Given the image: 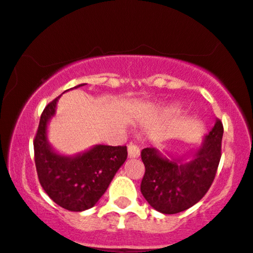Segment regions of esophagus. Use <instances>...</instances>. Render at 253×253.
Wrapping results in <instances>:
<instances>
[{
	"label": "esophagus",
	"mask_w": 253,
	"mask_h": 253,
	"mask_svg": "<svg viewBox=\"0 0 253 253\" xmlns=\"http://www.w3.org/2000/svg\"><path fill=\"white\" fill-rule=\"evenodd\" d=\"M139 146L136 145V144L131 143L127 145V155H129L130 158H137L139 156Z\"/></svg>",
	"instance_id": "34e87169"
}]
</instances>
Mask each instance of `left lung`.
<instances>
[{
	"instance_id": "obj_1",
	"label": "left lung",
	"mask_w": 253,
	"mask_h": 253,
	"mask_svg": "<svg viewBox=\"0 0 253 253\" xmlns=\"http://www.w3.org/2000/svg\"><path fill=\"white\" fill-rule=\"evenodd\" d=\"M222 137L223 124L217 120L189 163L170 162L152 147L143 149L140 157L145 173L140 192L150 206L163 214H176L198 203L215 179Z\"/></svg>"
}]
</instances>
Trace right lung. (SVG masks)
Instances as JSON below:
<instances>
[{"label": "right lung", "instance_id": "obj_1", "mask_svg": "<svg viewBox=\"0 0 253 253\" xmlns=\"http://www.w3.org/2000/svg\"><path fill=\"white\" fill-rule=\"evenodd\" d=\"M58 98L42 110L34 139L38 180L45 193L58 206L71 211H87L96 205L126 162V146L96 145L75 157L55 153L47 143L46 127L48 120L55 113Z\"/></svg>", "mask_w": 253, "mask_h": 253}]
</instances>
